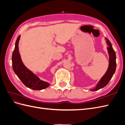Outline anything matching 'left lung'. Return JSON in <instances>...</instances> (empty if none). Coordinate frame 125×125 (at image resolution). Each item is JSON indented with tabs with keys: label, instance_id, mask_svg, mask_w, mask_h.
Instances as JSON below:
<instances>
[{
	"label": "left lung",
	"instance_id": "left-lung-1",
	"mask_svg": "<svg viewBox=\"0 0 125 125\" xmlns=\"http://www.w3.org/2000/svg\"><path fill=\"white\" fill-rule=\"evenodd\" d=\"M106 40V43L108 45L107 47L108 54L109 55V65L108 69L104 75L101 78L100 80L98 82L95 87L93 89H90L92 91H96L102 88H104L106 85L109 81L111 80L113 75H114L116 68V53L113 49L111 43L107 38H105Z\"/></svg>",
	"mask_w": 125,
	"mask_h": 125
}]
</instances>
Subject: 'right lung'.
Segmentation results:
<instances>
[{"instance_id":"obj_1","label":"right lung","mask_w":125,"mask_h":125,"mask_svg":"<svg viewBox=\"0 0 125 125\" xmlns=\"http://www.w3.org/2000/svg\"><path fill=\"white\" fill-rule=\"evenodd\" d=\"M21 35L17 39L15 48L12 52V67L14 73L20 79L22 83L28 88L34 90H41L47 88L50 85L48 82L44 81L26 68L22 61L19 51V42Z\"/></svg>"}]
</instances>
